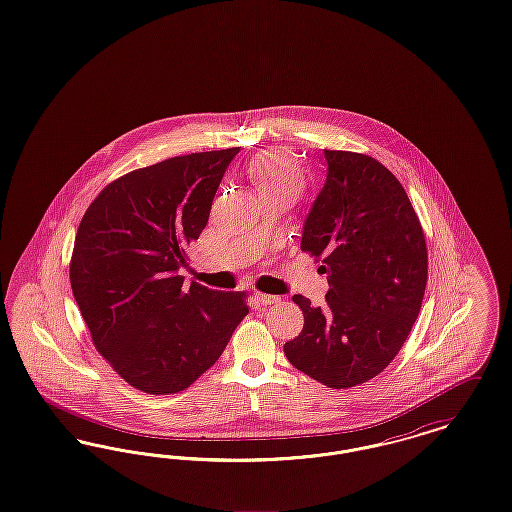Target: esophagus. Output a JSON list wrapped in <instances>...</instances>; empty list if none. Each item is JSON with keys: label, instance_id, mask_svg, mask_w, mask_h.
<instances>
[{"label": "esophagus", "instance_id": "obj_1", "mask_svg": "<svg viewBox=\"0 0 512 512\" xmlns=\"http://www.w3.org/2000/svg\"><path fill=\"white\" fill-rule=\"evenodd\" d=\"M255 297H257V301L261 303V305H274V303H278L280 301V297L278 295H270V293L257 292L255 293Z\"/></svg>", "mask_w": 512, "mask_h": 512}]
</instances>
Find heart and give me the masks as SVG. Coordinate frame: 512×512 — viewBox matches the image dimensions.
Here are the masks:
<instances>
[{
  "label": "heart",
  "instance_id": "b5f03b06",
  "mask_svg": "<svg viewBox=\"0 0 512 512\" xmlns=\"http://www.w3.org/2000/svg\"><path fill=\"white\" fill-rule=\"evenodd\" d=\"M247 176L261 197L270 194L297 197L305 190V174L292 155L282 149L255 155L247 165Z\"/></svg>",
  "mask_w": 512,
  "mask_h": 512
}]
</instances>
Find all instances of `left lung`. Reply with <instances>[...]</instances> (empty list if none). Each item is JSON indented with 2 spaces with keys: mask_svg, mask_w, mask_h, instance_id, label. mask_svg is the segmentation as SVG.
I'll return each mask as SVG.
<instances>
[{
  "mask_svg": "<svg viewBox=\"0 0 512 512\" xmlns=\"http://www.w3.org/2000/svg\"><path fill=\"white\" fill-rule=\"evenodd\" d=\"M326 184L303 226L301 251L322 261V307L293 303L305 324L284 345L313 380L345 390L390 365L411 334L428 282L424 230L401 182L365 153L324 149Z\"/></svg>",
  "mask_w": 512,
  "mask_h": 512,
  "instance_id": "8db88e82",
  "label": "left lung"
}]
</instances>
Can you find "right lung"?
<instances>
[{"mask_svg": "<svg viewBox=\"0 0 512 512\" xmlns=\"http://www.w3.org/2000/svg\"><path fill=\"white\" fill-rule=\"evenodd\" d=\"M238 151L190 153L128 172L99 192L78 224L74 299L101 357L136 390L190 388L249 313L247 293L184 286L178 276Z\"/></svg>", "mask_w": 512, "mask_h": 512, "instance_id": "right-lung-1", "label": "right lung"}]
</instances>
